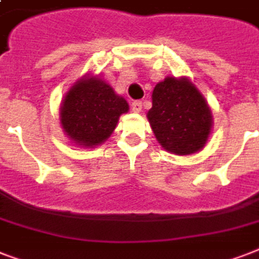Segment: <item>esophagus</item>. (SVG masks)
Here are the masks:
<instances>
[{"label": "esophagus", "instance_id": "34e87169", "mask_svg": "<svg viewBox=\"0 0 259 259\" xmlns=\"http://www.w3.org/2000/svg\"><path fill=\"white\" fill-rule=\"evenodd\" d=\"M132 110H133L134 113H141V110H142V102H141V101L133 102V105H132Z\"/></svg>", "mask_w": 259, "mask_h": 259}]
</instances>
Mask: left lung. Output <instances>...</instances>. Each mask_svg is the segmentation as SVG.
Here are the masks:
<instances>
[{"mask_svg": "<svg viewBox=\"0 0 259 259\" xmlns=\"http://www.w3.org/2000/svg\"><path fill=\"white\" fill-rule=\"evenodd\" d=\"M146 117L158 144L177 156L203 149L213 123L205 98L187 76H166L158 82Z\"/></svg>", "mask_w": 259, "mask_h": 259, "instance_id": "obj_1", "label": "left lung"}]
</instances>
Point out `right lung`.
<instances>
[{"label":"right lung","instance_id":"obj_1","mask_svg":"<svg viewBox=\"0 0 259 259\" xmlns=\"http://www.w3.org/2000/svg\"><path fill=\"white\" fill-rule=\"evenodd\" d=\"M129 103L102 79L87 72L70 87L62 101L59 118L72 144L83 148L101 145L113 134Z\"/></svg>","mask_w":259,"mask_h":259}]
</instances>
